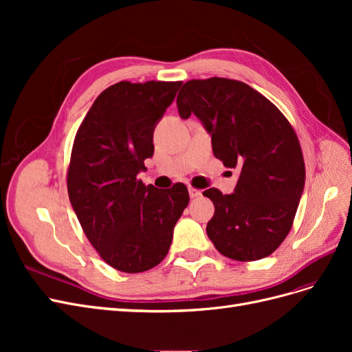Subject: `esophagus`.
<instances>
[{
	"mask_svg": "<svg viewBox=\"0 0 352 352\" xmlns=\"http://www.w3.org/2000/svg\"><path fill=\"white\" fill-rule=\"evenodd\" d=\"M188 190H189V195H190V198H197V197H199V195H201V190H199V189H197V188H194V186H189V188H188Z\"/></svg>",
	"mask_w": 352,
	"mask_h": 352,
	"instance_id": "1",
	"label": "esophagus"
}]
</instances>
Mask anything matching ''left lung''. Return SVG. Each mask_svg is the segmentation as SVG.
Returning <instances> with one entry per match:
<instances>
[{
  "instance_id": "left-lung-1",
  "label": "left lung",
  "mask_w": 352,
  "mask_h": 352,
  "mask_svg": "<svg viewBox=\"0 0 352 352\" xmlns=\"http://www.w3.org/2000/svg\"><path fill=\"white\" fill-rule=\"evenodd\" d=\"M182 119L195 114L211 133L214 157L241 175L235 192H202L214 204L207 235L236 261H255L280 247L291 232L305 182L292 124L276 105L241 80H188L177 95Z\"/></svg>"
}]
</instances>
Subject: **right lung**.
Returning a JSON list of instances; mask_svg holds the SVG:
<instances>
[{
	"instance_id": "right-lung-1",
	"label": "right lung",
	"mask_w": 352,
	"mask_h": 352,
	"mask_svg": "<svg viewBox=\"0 0 352 352\" xmlns=\"http://www.w3.org/2000/svg\"><path fill=\"white\" fill-rule=\"evenodd\" d=\"M180 85L114 83L94 101L74 136L72 207L100 257L119 272L141 273L162 263L189 202L184 184L162 190L138 179L154 154V127Z\"/></svg>"
}]
</instances>
